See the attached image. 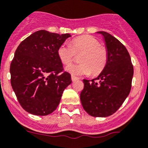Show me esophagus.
Instances as JSON below:
<instances>
[{
  "instance_id": "esophagus-1",
  "label": "esophagus",
  "mask_w": 148,
  "mask_h": 148,
  "mask_svg": "<svg viewBox=\"0 0 148 148\" xmlns=\"http://www.w3.org/2000/svg\"><path fill=\"white\" fill-rule=\"evenodd\" d=\"M71 79L73 81H76V80L79 79V78H78V77L75 76V75H71Z\"/></svg>"
}]
</instances>
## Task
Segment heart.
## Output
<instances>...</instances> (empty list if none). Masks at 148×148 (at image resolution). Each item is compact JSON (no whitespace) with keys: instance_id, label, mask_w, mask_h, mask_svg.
<instances>
[{"instance_id":"1","label":"heart","mask_w":148,"mask_h":148,"mask_svg":"<svg viewBox=\"0 0 148 148\" xmlns=\"http://www.w3.org/2000/svg\"><path fill=\"white\" fill-rule=\"evenodd\" d=\"M71 46L63 43L57 50L59 60L67 65L73 60L75 53H83L79 58L80 64L68 65L66 70L72 75H97L105 69L108 60L106 48L100 45V42L92 36L83 35L74 38L70 42Z\"/></svg>"}]
</instances>
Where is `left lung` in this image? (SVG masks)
<instances>
[{
    "instance_id": "obj_1",
    "label": "left lung",
    "mask_w": 148,
    "mask_h": 148,
    "mask_svg": "<svg viewBox=\"0 0 148 148\" xmlns=\"http://www.w3.org/2000/svg\"><path fill=\"white\" fill-rule=\"evenodd\" d=\"M103 36L108 53L105 69L96 78L84 79L80 95L84 109L95 117L110 116L118 110L129 95L134 67L129 53L117 39L105 32Z\"/></svg>"
}]
</instances>
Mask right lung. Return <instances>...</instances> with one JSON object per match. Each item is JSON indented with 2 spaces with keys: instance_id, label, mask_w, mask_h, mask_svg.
Returning a JSON list of instances; mask_svg holds the SVG:
<instances>
[{
  "instance_id": "add662e5",
  "label": "right lung",
  "mask_w": 148,
  "mask_h": 148,
  "mask_svg": "<svg viewBox=\"0 0 148 148\" xmlns=\"http://www.w3.org/2000/svg\"><path fill=\"white\" fill-rule=\"evenodd\" d=\"M70 34L34 32L21 42L11 62V84L27 112L45 116L55 111L65 88L72 82L57 55Z\"/></svg>"
}]
</instances>
